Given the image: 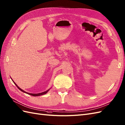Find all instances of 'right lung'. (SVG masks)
Here are the masks:
<instances>
[{
  "label": "right lung",
  "instance_id": "1",
  "mask_svg": "<svg viewBox=\"0 0 125 125\" xmlns=\"http://www.w3.org/2000/svg\"><path fill=\"white\" fill-rule=\"evenodd\" d=\"M14 82V81H13ZM14 83L15 84V85L17 86V88L20 89V90H21V91L22 92H24V93H26V94H30V95H33V96H40V95H43V94H46L47 92L49 91V90H47V91H45V92H42V93H39V94H31V93H28V92H25V91H24L23 90H22V89H21L20 88H19L18 86H17V85L14 82Z\"/></svg>",
  "mask_w": 125,
  "mask_h": 125
}]
</instances>
